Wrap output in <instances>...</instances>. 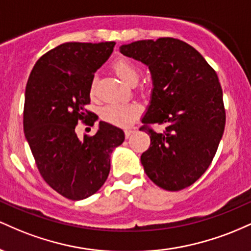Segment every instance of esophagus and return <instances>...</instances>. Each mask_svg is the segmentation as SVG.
I'll return each instance as SVG.
<instances>
[{
    "label": "esophagus",
    "instance_id": "esophagus-1",
    "mask_svg": "<svg viewBox=\"0 0 251 251\" xmlns=\"http://www.w3.org/2000/svg\"><path fill=\"white\" fill-rule=\"evenodd\" d=\"M133 129H125V137L126 138H129V137H131V134L132 133H133Z\"/></svg>",
    "mask_w": 251,
    "mask_h": 251
}]
</instances>
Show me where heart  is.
I'll list each match as a JSON object with an SVG mask.
<instances>
[{
	"label": "heart",
	"mask_w": 251,
	"mask_h": 251,
	"mask_svg": "<svg viewBox=\"0 0 251 251\" xmlns=\"http://www.w3.org/2000/svg\"><path fill=\"white\" fill-rule=\"evenodd\" d=\"M112 68L116 72V74L124 81L129 83V85H134L138 81L140 75L139 66L135 63L133 60L129 57H118L112 63ZM140 92L142 93H148L151 89V83L150 82H143L140 85ZM97 91V79L94 77L92 80L91 86H89V94L91 97L96 96ZM140 107L135 103H119L113 102L108 103V105L103 106L100 109V118L103 122L112 124V125L120 126V127H127V126L132 125L138 117L140 116Z\"/></svg>",
	"instance_id": "heart-1"
}]
</instances>
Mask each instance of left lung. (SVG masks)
<instances>
[{
    "mask_svg": "<svg viewBox=\"0 0 251 251\" xmlns=\"http://www.w3.org/2000/svg\"><path fill=\"white\" fill-rule=\"evenodd\" d=\"M120 51L148 65L153 77L140 127L151 139L140 158L144 170L164 190L188 188L208 170L226 127L217 73L200 51L175 37L140 40ZM153 125H164L163 131L157 132Z\"/></svg>",
    "mask_w": 251,
    "mask_h": 251,
    "instance_id": "1",
    "label": "left lung"
}]
</instances>
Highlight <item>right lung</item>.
Returning <instances> with one entry per match:
<instances>
[{"label": "right lung", "mask_w": 251, "mask_h": 251, "mask_svg": "<svg viewBox=\"0 0 251 251\" xmlns=\"http://www.w3.org/2000/svg\"><path fill=\"white\" fill-rule=\"evenodd\" d=\"M116 42H66L37 60L27 86L25 135L40 175L57 194L72 201L94 195L107 179L123 129L100 122L94 135H76L77 123L93 126L89 86ZM91 129V128H89Z\"/></svg>", "instance_id": "1"}]
</instances>
